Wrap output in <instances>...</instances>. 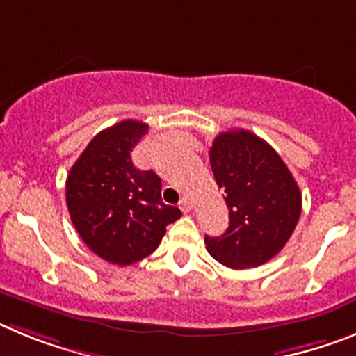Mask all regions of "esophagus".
Masks as SVG:
<instances>
[{"instance_id":"esophagus-1","label":"esophagus","mask_w":356,"mask_h":356,"mask_svg":"<svg viewBox=\"0 0 356 356\" xmlns=\"http://www.w3.org/2000/svg\"><path fill=\"white\" fill-rule=\"evenodd\" d=\"M179 207H181L182 213H190V211L193 209V200L188 197L181 198V202H179Z\"/></svg>"}]
</instances>
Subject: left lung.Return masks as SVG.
Here are the masks:
<instances>
[{"instance_id": "8db88e82", "label": "left lung", "mask_w": 356, "mask_h": 356, "mask_svg": "<svg viewBox=\"0 0 356 356\" xmlns=\"http://www.w3.org/2000/svg\"><path fill=\"white\" fill-rule=\"evenodd\" d=\"M218 188L225 193L229 229L206 236L211 257L227 268H257L280 252L302 213V193L270 143L245 129L220 133L209 150Z\"/></svg>"}]
</instances>
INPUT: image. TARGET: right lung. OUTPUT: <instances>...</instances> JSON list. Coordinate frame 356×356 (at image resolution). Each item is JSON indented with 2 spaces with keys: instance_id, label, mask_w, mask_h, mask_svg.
<instances>
[{
  "instance_id": "obj_1",
  "label": "right lung",
  "mask_w": 356,
  "mask_h": 356,
  "mask_svg": "<svg viewBox=\"0 0 356 356\" xmlns=\"http://www.w3.org/2000/svg\"><path fill=\"white\" fill-rule=\"evenodd\" d=\"M149 131L122 120L95 134L65 182L70 220L83 243L104 261L129 266L158 248L181 211L161 200V179L133 165L131 150Z\"/></svg>"
}]
</instances>
